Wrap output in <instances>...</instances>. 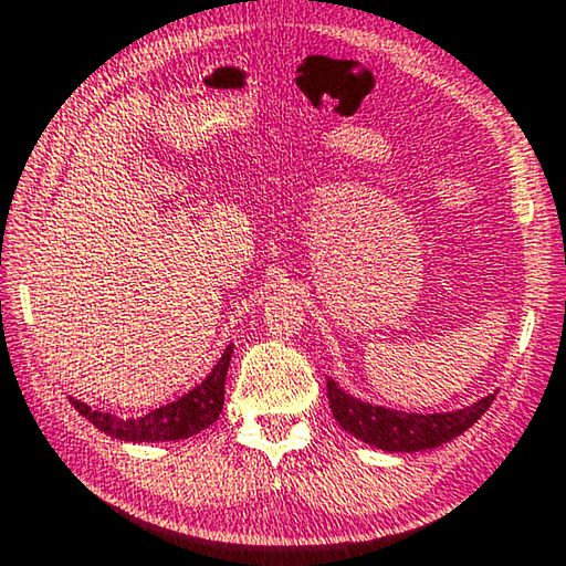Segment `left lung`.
Returning a JSON list of instances; mask_svg holds the SVG:
<instances>
[{
    "label": "left lung",
    "instance_id": "left-lung-1",
    "mask_svg": "<svg viewBox=\"0 0 566 566\" xmlns=\"http://www.w3.org/2000/svg\"><path fill=\"white\" fill-rule=\"evenodd\" d=\"M327 398L332 416L347 433L360 438L363 443L380 448L388 453H416L438 448L463 430H469L476 420L489 410L496 392L481 398L469 408L448 410V412H402L382 406H373L360 398L349 396L347 390L327 378Z\"/></svg>",
    "mask_w": 566,
    "mask_h": 566
}]
</instances>
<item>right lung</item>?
Returning a JSON list of instances; mask_svg holds the SVG:
<instances>
[{"label": "right lung", "mask_w": 566, "mask_h": 566, "mask_svg": "<svg viewBox=\"0 0 566 566\" xmlns=\"http://www.w3.org/2000/svg\"><path fill=\"white\" fill-rule=\"evenodd\" d=\"M231 353L234 345L223 349L219 363L211 367L201 385H196L186 396L166 402L156 410L146 412L140 418H118L113 412H103L90 408L87 402L70 398L80 416H85L97 430H103L111 438L128 443H158V441H181L201 433L203 428L217 423L223 408V382H227Z\"/></svg>", "instance_id": "1"}]
</instances>
